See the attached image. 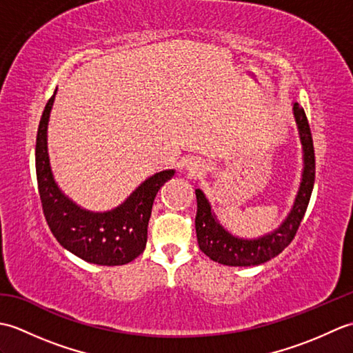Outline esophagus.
<instances>
[{"mask_svg":"<svg viewBox=\"0 0 353 353\" xmlns=\"http://www.w3.org/2000/svg\"><path fill=\"white\" fill-rule=\"evenodd\" d=\"M188 170H190V172H192V174H201V172H203L205 170H206V167H205V163L201 162V161H191L190 163H188Z\"/></svg>","mask_w":353,"mask_h":353,"instance_id":"34e87169","label":"esophagus"}]
</instances>
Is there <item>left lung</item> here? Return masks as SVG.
I'll return each instance as SVG.
<instances>
[{"instance_id":"obj_1","label":"left lung","mask_w":353,"mask_h":353,"mask_svg":"<svg viewBox=\"0 0 353 353\" xmlns=\"http://www.w3.org/2000/svg\"><path fill=\"white\" fill-rule=\"evenodd\" d=\"M292 115H294L299 138H301L302 144L303 170L294 203H292L288 215L285 216L279 228L252 239L235 236L216 219L205 192L200 188L196 190V232L199 247L206 256L219 262V264L230 267H252L264 264V262L277 256L292 241L299 226H301L314 188L316 156H314L308 118L305 115L303 108L299 106V103H292Z\"/></svg>"}]
</instances>
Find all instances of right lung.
<instances>
[{
	"mask_svg": "<svg viewBox=\"0 0 353 353\" xmlns=\"http://www.w3.org/2000/svg\"><path fill=\"white\" fill-rule=\"evenodd\" d=\"M57 89L48 100L37 129L36 177L45 220L62 247L97 265H124L138 258L147 244L153 201L176 170H163L145 179L121 205L104 212L79 206L59 188L48 156V121Z\"/></svg>",
	"mask_w": 353,
	"mask_h": 353,
	"instance_id": "1",
	"label": "right lung"
}]
</instances>
